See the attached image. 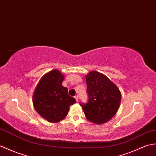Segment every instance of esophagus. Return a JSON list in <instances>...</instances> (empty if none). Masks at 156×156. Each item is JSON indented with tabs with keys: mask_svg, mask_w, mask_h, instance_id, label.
Instances as JSON below:
<instances>
[{
	"mask_svg": "<svg viewBox=\"0 0 156 156\" xmlns=\"http://www.w3.org/2000/svg\"><path fill=\"white\" fill-rule=\"evenodd\" d=\"M74 98H75L77 102H78V96H74Z\"/></svg>",
	"mask_w": 156,
	"mask_h": 156,
	"instance_id": "esophagus-1",
	"label": "esophagus"
}]
</instances>
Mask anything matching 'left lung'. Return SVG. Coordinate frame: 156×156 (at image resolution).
Segmentation results:
<instances>
[{
	"label": "left lung",
	"mask_w": 156,
	"mask_h": 156,
	"mask_svg": "<svg viewBox=\"0 0 156 156\" xmlns=\"http://www.w3.org/2000/svg\"><path fill=\"white\" fill-rule=\"evenodd\" d=\"M88 101L80 104L90 122L102 124L110 120L118 112L122 94L118 87L106 76L92 71L86 76Z\"/></svg>",
	"instance_id": "left-lung-1"
}]
</instances>
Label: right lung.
I'll list each match as a JSON object with an SVG mask.
<instances>
[{"label":"right lung","instance_id":"obj_1","mask_svg":"<svg viewBox=\"0 0 156 156\" xmlns=\"http://www.w3.org/2000/svg\"><path fill=\"white\" fill-rule=\"evenodd\" d=\"M63 74L56 69L50 71L40 80L34 90L32 102L40 115L49 122H58L66 118L70 106L76 102L62 86Z\"/></svg>","mask_w":156,"mask_h":156}]
</instances>
